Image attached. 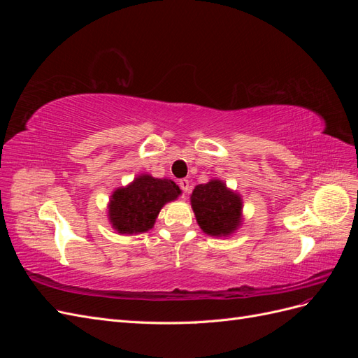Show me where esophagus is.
<instances>
[{"mask_svg":"<svg viewBox=\"0 0 358 358\" xmlns=\"http://www.w3.org/2000/svg\"><path fill=\"white\" fill-rule=\"evenodd\" d=\"M179 187L183 191V194H185L189 189V180L188 179H180L179 180Z\"/></svg>","mask_w":358,"mask_h":358,"instance_id":"1","label":"esophagus"}]
</instances>
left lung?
<instances>
[{
	"mask_svg": "<svg viewBox=\"0 0 358 358\" xmlns=\"http://www.w3.org/2000/svg\"><path fill=\"white\" fill-rule=\"evenodd\" d=\"M191 204L200 229L210 236H227L241 224L242 200L218 179L197 185Z\"/></svg>",
	"mask_w": 358,
	"mask_h": 358,
	"instance_id": "8db88e82",
	"label": "left lung"
}]
</instances>
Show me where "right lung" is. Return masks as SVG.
Instances as JSON below:
<instances>
[{"instance_id": "obj_1", "label": "right lung", "mask_w": 358, "mask_h": 358, "mask_svg": "<svg viewBox=\"0 0 358 358\" xmlns=\"http://www.w3.org/2000/svg\"><path fill=\"white\" fill-rule=\"evenodd\" d=\"M179 187L170 179H155L142 175L131 185L116 189L109 204V218L119 233H145L155 224L167 201L176 200Z\"/></svg>"}]
</instances>
